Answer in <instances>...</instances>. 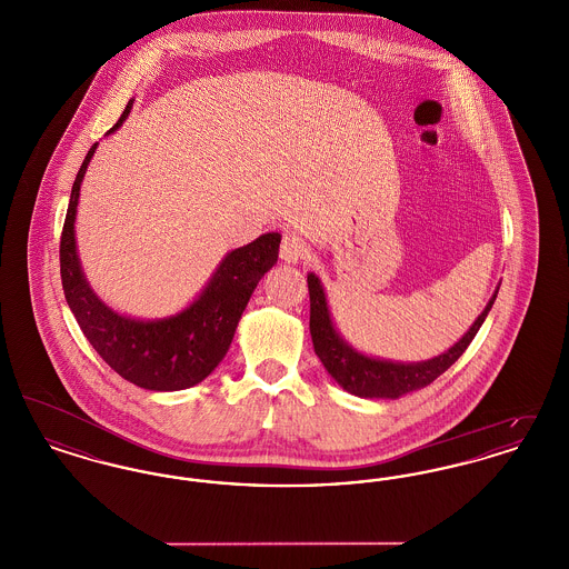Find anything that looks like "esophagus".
Returning a JSON list of instances; mask_svg holds the SVG:
<instances>
[{"mask_svg":"<svg viewBox=\"0 0 569 569\" xmlns=\"http://www.w3.org/2000/svg\"><path fill=\"white\" fill-rule=\"evenodd\" d=\"M279 256L283 262L288 264H297L305 256H307V241L298 234V232H286L283 241H281V249Z\"/></svg>","mask_w":569,"mask_h":569,"instance_id":"1","label":"esophagus"}]
</instances>
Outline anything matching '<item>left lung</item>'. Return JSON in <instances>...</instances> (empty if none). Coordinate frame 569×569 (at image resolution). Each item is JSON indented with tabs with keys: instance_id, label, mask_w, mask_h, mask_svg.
Segmentation results:
<instances>
[{
	"instance_id": "left-lung-1",
	"label": "left lung",
	"mask_w": 569,
	"mask_h": 569,
	"mask_svg": "<svg viewBox=\"0 0 569 569\" xmlns=\"http://www.w3.org/2000/svg\"><path fill=\"white\" fill-rule=\"evenodd\" d=\"M307 286H309V300H311L309 330L313 339V350L322 360L328 376L335 379L346 392L356 395L360 399H399L407 392L429 386L443 371H448L467 350V346L473 341L480 326L485 325L488 311L492 309V302L499 292V286H497L485 311L476 318V322L469 326V330L452 348L429 360L399 362V360L376 358L352 348L335 328L328 300H326L325 286L316 272L307 274Z\"/></svg>"
}]
</instances>
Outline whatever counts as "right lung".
Returning <instances> with one entry per match:
<instances>
[{"instance_id": "obj_1", "label": "right lung", "mask_w": 569, "mask_h": 569, "mask_svg": "<svg viewBox=\"0 0 569 569\" xmlns=\"http://www.w3.org/2000/svg\"><path fill=\"white\" fill-rule=\"evenodd\" d=\"M132 107L134 100L128 102L107 136L123 126ZM96 149L98 142L87 151L74 179L59 244L61 283L68 307L87 341L121 378L156 392L186 390L209 378L223 360L258 281L277 264L281 234L267 232L249 244L228 251L200 295L179 313L156 320L123 316L93 292L77 249V207L82 179Z\"/></svg>"}]
</instances>
